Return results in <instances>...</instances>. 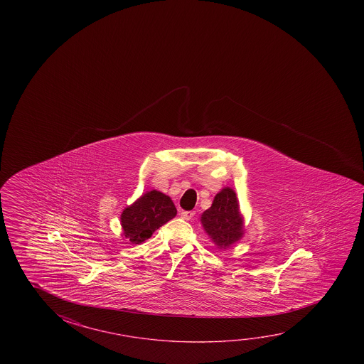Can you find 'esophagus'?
Segmentation results:
<instances>
[{
	"label": "esophagus",
	"mask_w": 364,
	"mask_h": 364,
	"mask_svg": "<svg viewBox=\"0 0 364 364\" xmlns=\"http://www.w3.org/2000/svg\"><path fill=\"white\" fill-rule=\"evenodd\" d=\"M194 215H196L194 212H189V210H183V212L180 213V215H181V218H183V220H191V218L194 217Z\"/></svg>",
	"instance_id": "obj_1"
}]
</instances>
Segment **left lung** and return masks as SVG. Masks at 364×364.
<instances>
[{
	"instance_id": "1",
	"label": "left lung",
	"mask_w": 364,
	"mask_h": 364,
	"mask_svg": "<svg viewBox=\"0 0 364 364\" xmlns=\"http://www.w3.org/2000/svg\"><path fill=\"white\" fill-rule=\"evenodd\" d=\"M203 228L220 249H226L244 235V220L240 213L236 193L225 188L215 196L210 208L200 217Z\"/></svg>"
}]
</instances>
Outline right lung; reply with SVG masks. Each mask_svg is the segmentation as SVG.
I'll return each instance as SVG.
<instances>
[{
  "mask_svg": "<svg viewBox=\"0 0 364 364\" xmlns=\"http://www.w3.org/2000/svg\"><path fill=\"white\" fill-rule=\"evenodd\" d=\"M175 215L176 208L171 198L161 191H147L120 215L123 235L132 244H141Z\"/></svg>",
  "mask_w": 364,
  "mask_h": 364,
  "instance_id": "obj_1",
  "label": "right lung"
}]
</instances>
